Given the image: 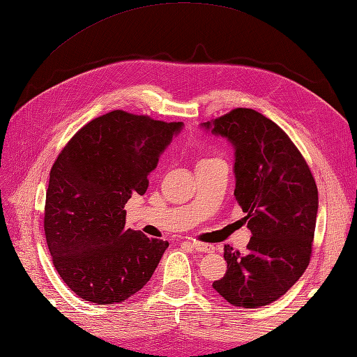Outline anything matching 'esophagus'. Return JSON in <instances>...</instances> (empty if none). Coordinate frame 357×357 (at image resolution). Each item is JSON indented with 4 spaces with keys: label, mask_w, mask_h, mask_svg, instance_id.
Returning a JSON list of instances; mask_svg holds the SVG:
<instances>
[{
    "label": "esophagus",
    "mask_w": 357,
    "mask_h": 357,
    "mask_svg": "<svg viewBox=\"0 0 357 357\" xmlns=\"http://www.w3.org/2000/svg\"><path fill=\"white\" fill-rule=\"evenodd\" d=\"M191 248H193L197 252H204V253H211L214 252V245L211 244H205V243H197V241H193V243H188Z\"/></svg>",
    "instance_id": "esophagus-1"
}]
</instances>
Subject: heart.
I'll use <instances>...</instances> for the list:
<instances>
[{
  "instance_id": "heart-1",
  "label": "heart",
  "mask_w": 357,
  "mask_h": 357,
  "mask_svg": "<svg viewBox=\"0 0 357 357\" xmlns=\"http://www.w3.org/2000/svg\"><path fill=\"white\" fill-rule=\"evenodd\" d=\"M205 161H209V160H202V161H200V162H205ZM200 162H199V164H200Z\"/></svg>"
}]
</instances>
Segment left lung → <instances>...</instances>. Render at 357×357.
Instances as JSON below:
<instances>
[{
    "instance_id": "left-lung-1",
    "label": "left lung",
    "mask_w": 357,
    "mask_h": 357,
    "mask_svg": "<svg viewBox=\"0 0 357 357\" xmlns=\"http://www.w3.org/2000/svg\"><path fill=\"white\" fill-rule=\"evenodd\" d=\"M200 126L232 144L234 195L252 232L245 253L225 245L227 271L213 288L234 306H266L309 264L318 213L314 176L282 128L252 108Z\"/></svg>"
}]
</instances>
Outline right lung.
<instances>
[{"mask_svg": "<svg viewBox=\"0 0 357 357\" xmlns=\"http://www.w3.org/2000/svg\"><path fill=\"white\" fill-rule=\"evenodd\" d=\"M184 123L107 113L72 137L50 173L45 235L63 282L86 301L113 305L149 282L169 248L126 229L125 205Z\"/></svg>", "mask_w": 357, "mask_h": 357, "instance_id": "obj_1", "label": "right lung"}]
</instances>
